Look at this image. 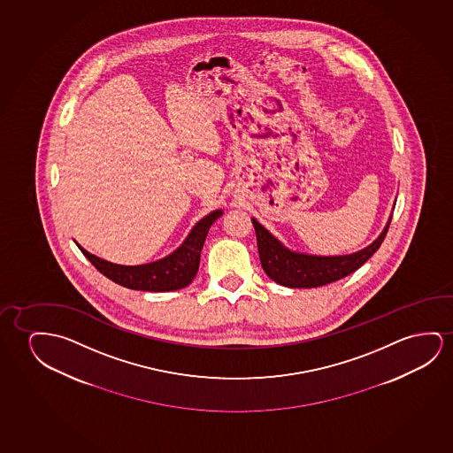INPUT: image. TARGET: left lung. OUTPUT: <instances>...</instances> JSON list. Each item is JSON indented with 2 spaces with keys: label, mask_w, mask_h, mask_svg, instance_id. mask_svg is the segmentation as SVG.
Masks as SVG:
<instances>
[{
  "label": "left lung",
  "mask_w": 453,
  "mask_h": 453,
  "mask_svg": "<svg viewBox=\"0 0 453 453\" xmlns=\"http://www.w3.org/2000/svg\"><path fill=\"white\" fill-rule=\"evenodd\" d=\"M252 224L256 229L260 263L269 279L288 288H316L352 274L374 256L387 236L391 218L380 236L366 250L340 257L305 256L291 252L285 250L256 219H252Z\"/></svg>",
  "instance_id": "8db88e82"
}]
</instances>
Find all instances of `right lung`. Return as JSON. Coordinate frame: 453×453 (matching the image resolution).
Instances as JSON below:
<instances>
[{"label":"right lung","instance_id":"right-lung-1","mask_svg":"<svg viewBox=\"0 0 453 453\" xmlns=\"http://www.w3.org/2000/svg\"><path fill=\"white\" fill-rule=\"evenodd\" d=\"M223 215L221 210H215L201 219L187 236L182 246L171 256L158 262L140 265V266H121L105 262L103 258L88 254L78 244L87 260L104 274L111 282L119 283L126 288L138 291H174L190 285L199 268V258L205 236L210 226Z\"/></svg>","mask_w":453,"mask_h":453}]
</instances>
